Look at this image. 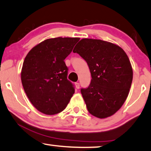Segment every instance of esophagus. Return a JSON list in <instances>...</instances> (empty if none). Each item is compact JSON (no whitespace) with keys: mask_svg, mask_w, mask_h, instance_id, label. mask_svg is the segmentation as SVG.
Wrapping results in <instances>:
<instances>
[{"mask_svg":"<svg viewBox=\"0 0 151 151\" xmlns=\"http://www.w3.org/2000/svg\"><path fill=\"white\" fill-rule=\"evenodd\" d=\"M75 86H76V88L77 89H79L80 88V84L78 82H76L75 83Z\"/></svg>","mask_w":151,"mask_h":151,"instance_id":"34e87169","label":"esophagus"}]
</instances>
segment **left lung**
<instances>
[{
	"instance_id": "8db88e82",
	"label": "left lung",
	"mask_w": 151,
	"mask_h": 151,
	"mask_svg": "<svg viewBox=\"0 0 151 151\" xmlns=\"http://www.w3.org/2000/svg\"><path fill=\"white\" fill-rule=\"evenodd\" d=\"M86 61L92 80L81 89L87 110L94 116L106 119L121 108L133 80L127 55L119 45L94 39H82L73 50Z\"/></svg>"
}]
</instances>
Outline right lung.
<instances>
[{"label": "right lung", "instance_id": "add662e5", "mask_svg": "<svg viewBox=\"0 0 151 151\" xmlns=\"http://www.w3.org/2000/svg\"><path fill=\"white\" fill-rule=\"evenodd\" d=\"M79 37L45 39L32 47L24 60L21 80L28 99L37 110L53 115L65 110L75 93L67 80L65 59Z\"/></svg>", "mask_w": 151, "mask_h": 151}]
</instances>
